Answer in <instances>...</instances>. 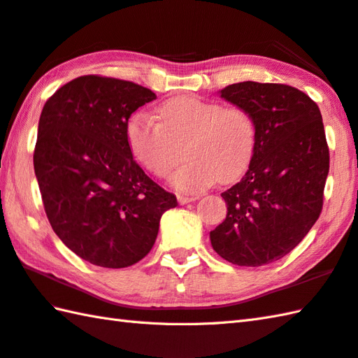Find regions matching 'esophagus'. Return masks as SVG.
Listing matches in <instances>:
<instances>
[{
	"label": "esophagus",
	"mask_w": 358,
	"mask_h": 358,
	"mask_svg": "<svg viewBox=\"0 0 358 358\" xmlns=\"http://www.w3.org/2000/svg\"><path fill=\"white\" fill-rule=\"evenodd\" d=\"M199 199V195H178V201L181 205H186V203H191Z\"/></svg>",
	"instance_id": "obj_1"
}]
</instances>
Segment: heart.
<instances>
[{
	"mask_svg": "<svg viewBox=\"0 0 358 358\" xmlns=\"http://www.w3.org/2000/svg\"><path fill=\"white\" fill-rule=\"evenodd\" d=\"M158 116L159 121L138 113L127 124L133 157L150 173H169L183 144L187 161L169 177L181 192L201 191L217 180L231 183L247 172L257 141L256 121L247 108L180 96L161 105Z\"/></svg>",
	"mask_w": 358,
	"mask_h": 358,
	"instance_id": "b5f03b06",
	"label": "heart"
}]
</instances>
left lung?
<instances>
[{
    "mask_svg": "<svg viewBox=\"0 0 358 358\" xmlns=\"http://www.w3.org/2000/svg\"><path fill=\"white\" fill-rule=\"evenodd\" d=\"M219 94L253 115L257 141L247 173L222 192L227 219L209 239L225 261L261 267L289 255L318 220L329 173L323 117L309 96L281 83L239 82Z\"/></svg>",
    "mask_w": 358,
    "mask_h": 358,
    "instance_id": "obj_1",
    "label": "left lung"
}]
</instances>
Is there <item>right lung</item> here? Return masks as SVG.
<instances>
[{"instance_id": "1", "label": "right lung", "mask_w": 358, "mask_h": 358, "mask_svg": "<svg viewBox=\"0 0 358 358\" xmlns=\"http://www.w3.org/2000/svg\"><path fill=\"white\" fill-rule=\"evenodd\" d=\"M157 99L149 88L82 76L46 101L34 171L54 233L83 261L124 268L149 253L177 197L133 159L127 124Z\"/></svg>"}]
</instances>
